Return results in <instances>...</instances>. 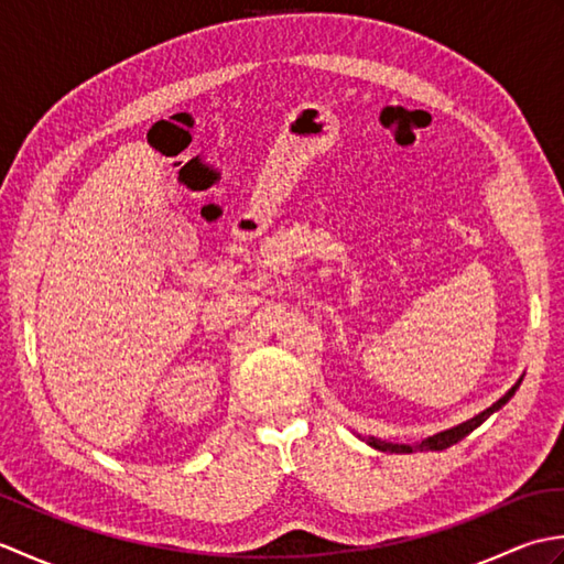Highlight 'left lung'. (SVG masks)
Segmentation results:
<instances>
[{"label":"left lung","instance_id":"8db88e82","mask_svg":"<svg viewBox=\"0 0 564 564\" xmlns=\"http://www.w3.org/2000/svg\"><path fill=\"white\" fill-rule=\"evenodd\" d=\"M521 386V380L517 382V386H513L505 398H501L499 402H495L492 406H489V410H485L482 414H477V416H473V419H467V422H463V424H458V426H453V429H448V431H441V434H436V436H431V438H426V441H422V443H416V446H404V443H386V441H378V438H373V436H368L366 441L370 443V446L373 448H378V451H390V453H412V451H443V448H451L453 443H458L460 438H465L467 434H470V431H475L477 426H480L485 419H489V414H495L497 410H501V406H505L511 398H513V392H517V388Z\"/></svg>","mask_w":564,"mask_h":564}]
</instances>
